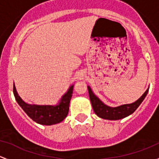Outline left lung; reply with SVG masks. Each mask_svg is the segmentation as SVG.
<instances>
[{"instance_id": "1", "label": "left lung", "mask_w": 159, "mask_h": 159, "mask_svg": "<svg viewBox=\"0 0 159 159\" xmlns=\"http://www.w3.org/2000/svg\"><path fill=\"white\" fill-rule=\"evenodd\" d=\"M148 89L144 93V94L135 102L131 104H125L122 106H118V107H109L102 103L98 97H96L93 93L92 92L90 87L88 86V91H89V99H90L92 106H93V110L95 113L99 117L105 119H109V120H118V119H123L132 113H133L137 108L139 106L144 100L148 92Z\"/></svg>"}]
</instances>
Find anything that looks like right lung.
Segmentation results:
<instances>
[{"label":"right lung","mask_w":159,"mask_h":159,"mask_svg":"<svg viewBox=\"0 0 159 159\" xmlns=\"http://www.w3.org/2000/svg\"><path fill=\"white\" fill-rule=\"evenodd\" d=\"M73 89V86H71L57 106H38L26 103L17 94L14 84L13 92L17 103L31 119L40 125H50L62 122L66 117Z\"/></svg>","instance_id":"add662e5"}]
</instances>
